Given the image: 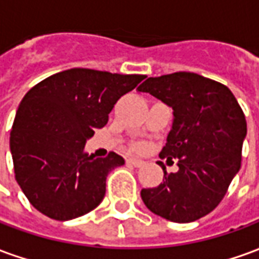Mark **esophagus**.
<instances>
[{"label": "esophagus", "instance_id": "1", "mask_svg": "<svg viewBox=\"0 0 259 259\" xmlns=\"http://www.w3.org/2000/svg\"><path fill=\"white\" fill-rule=\"evenodd\" d=\"M126 162L129 163V165H133V166H136V168H140V166L144 165V161H141V159L135 157H129L127 159H126Z\"/></svg>", "mask_w": 259, "mask_h": 259}]
</instances>
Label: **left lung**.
I'll return each instance as SVG.
<instances>
[{
	"instance_id": "1",
	"label": "left lung",
	"mask_w": 259,
	"mask_h": 259,
	"mask_svg": "<svg viewBox=\"0 0 259 259\" xmlns=\"http://www.w3.org/2000/svg\"><path fill=\"white\" fill-rule=\"evenodd\" d=\"M174 109L161 158L178 159L179 170L157 187L143 189L151 212L170 222H194L213 211L241 163L247 122L226 85L191 72L148 77L137 89Z\"/></svg>"
}]
</instances>
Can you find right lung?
Segmentation results:
<instances>
[{"instance_id": "add662e5", "label": "right lung", "mask_w": 259, "mask_h": 259, "mask_svg": "<svg viewBox=\"0 0 259 259\" xmlns=\"http://www.w3.org/2000/svg\"><path fill=\"white\" fill-rule=\"evenodd\" d=\"M144 77L74 68L27 91L9 147L16 182L37 211L69 221L100 205L108 174L124 159L115 152L94 158L84 151L85 143L107 124L119 98Z\"/></svg>"}]
</instances>
